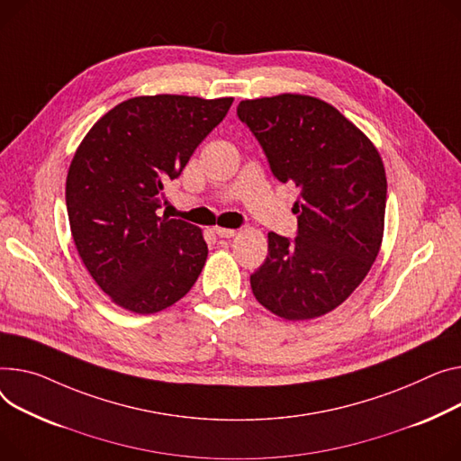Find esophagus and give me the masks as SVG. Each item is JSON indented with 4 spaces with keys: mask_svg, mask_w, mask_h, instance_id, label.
I'll return each instance as SVG.
<instances>
[{
    "mask_svg": "<svg viewBox=\"0 0 461 461\" xmlns=\"http://www.w3.org/2000/svg\"><path fill=\"white\" fill-rule=\"evenodd\" d=\"M214 233H217V235L222 237V239H231L237 231H235V230H230V228H214Z\"/></svg>",
    "mask_w": 461,
    "mask_h": 461,
    "instance_id": "esophagus-1",
    "label": "esophagus"
}]
</instances>
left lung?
Masks as SVG:
<instances>
[{"label": "left lung", "mask_w": 461, "mask_h": 461, "mask_svg": "<svg viewBox=\"0 0 461 461\" xmlns=\"http://www.w3.org/2000/svg\"><path fill=\"white\" fill-rule=\"evenodd\" d=\"M237 116L261 144L274 177L300 189L296 237L268 233L252 293L287 321L326 315L354 293L380 252L387 200L380 153L348 118L313 96L244 100Z\"/></svg>", "instance_id": "obj_1"}]
</instances>
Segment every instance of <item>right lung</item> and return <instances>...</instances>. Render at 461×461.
Masks as SVG:
<instances>
[{"label":"right lung","mask_w":461,"mask_h":461,"mask_svg":"<svg viewBox=\"0 0 461 461\" xmlns=\"http://www.w3.org/2000/svg\"><path fill=\"white\" fill-rule=\"evenodd\" d=\"M233 98L158 95L118 104L90 128L68 168L67 209L86 270L133 313L185 296L205 265L202 230L159 217L163 189L228 114Z\"/></svg>","instance_id":"right-lung-1"}]
</instances>
